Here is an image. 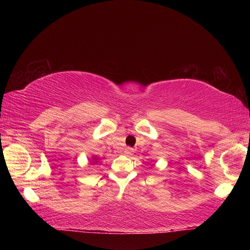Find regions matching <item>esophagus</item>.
Returning <instances> with one entry per match:
<instances>
[{
  "instance_id": "esophagus-1",
  "label": "esophagus",
  "mask_w": 250,
  "mask_h": 250,
  "mask_svg": "<svg viewBox=\"0 0 250 250\" xmlns=\"http://www.w3.org/2000/svg\"><path fill=\"white\" fill-rule=\"evenodd\" d=\"M124 153L125 154V155H131V154H132L133 153V149H132V147H129V146H126V147H125V149H124Z\"/></svg>"
}]
</instances>
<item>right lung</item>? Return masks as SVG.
I'll return each mask as SVG.
<instances>
[{
  "label": "right lung",
  "mask_w": 250,
  "mask_h": 250,
  "mask_svg": "<svg viewBox=\"0 0 250 250\" xmlns=\"http://www.w3.org/2000/svg\"><path fill=\"white\" fill-rule=\"evenodd\" d=\"M99 160H100V159H98V158H96V156H94V158H92V160H91V163H92V164L98 163Z\"/></svg>",
  "instance_id": "obj_1"
}]
</instances>
